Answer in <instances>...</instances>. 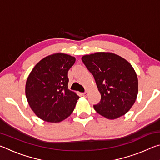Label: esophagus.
<instances>
[{
  "mask_svg": "<svg viewBox=\"0 0 160 160\" xmlns=\"http://www.w3.org/2000/svg\"><path fill=\"white\" fill-rule=\"evenodd\" d=\"M88 92H83V93H82V96H84V97H88Z\"/></svg>",
  "mask_w": 160,
  "mask_h": 160,
  "instance_id": "1",
  "label": "esophagus"
}]
</instances>
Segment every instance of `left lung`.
<instances>
[{
  "instance_id": "left-lung-1",
  "label": "left lung",
  "mask_w": 160,
  "mask_h": 160,
  "mask_svg": "<svg viewBox=\"0 0 160 160\" xmlns=\"http://www.w3.org/2000/svg\"><path fill=\"white\" fill-rule=\"evenodd\" d=\"M93 75L101 100L94 109L108 119L121 117L134 104L138 92L136 72L126 59L115 53L97 52L82 57Z\"/></svg>"
}]
</instances>
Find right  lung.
<instances>
[{"mask_svg": "<svg viewBox=\"0 0 160 160\" xmlns=\"http://www.w3.org/2000/svg\"><path fill=\"white\" fill-rule=\"evenodd\" d=\"M75 62L73 56L54 53L42 59L29 73L26 97L32 110L43 121L61 122L73 112L80 97L68 88V72Z\"/></svg>", "mask_w": 160, "mask_h": 160, "instance_id": "add662e5", "label": "right lung"}]
</instances>
